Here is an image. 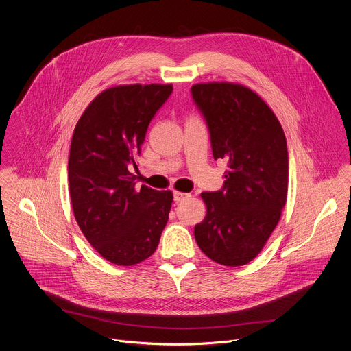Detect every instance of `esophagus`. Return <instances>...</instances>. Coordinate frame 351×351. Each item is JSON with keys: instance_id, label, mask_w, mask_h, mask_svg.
Instances as JSON below:
<instances>
[{"instance_id": "esophagus-1", "label": "esophagus", "mask_w": 351, "mask_h": 351, "mask_svg": "<svg viewBox=\"0 0 351 351\" xmlns=\"http://www.w3.org/2000/svg\"><path fill=\"white\" fill-rule=\"evenodd\" d=\"M188 197H191L189 193H184V192H178V191L174 192V202H177V203L182 202V200H185Z\"/></svg>"}]
</instances>
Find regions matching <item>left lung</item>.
<instances>
[{
	"mask_svg": "<svg viewBox=\"0 0 351 351\" xmlns=\"http://www.w3.org/2000/svg\"><path fill=\"white\" fill-rule=\"evenodd\" d=\"M191 92L206 119L214 159L228 162L222 189L200 195L207 214L195 226V239L214 262L241 266L261 252L285 206L287 140L273 111L251 89L208 82Z\"/></svg>",
	"mask_w": 351,
	"mask_h": 351,
	"instance_id": "8db88e82",
	"label": "left lung"
}]
</instances>
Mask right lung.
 <instances>
[{
    "label": "right lung",
    "instance_id": "add662e5",
    "mask_svg": "<svg viewBox=\"0 0 351 351\" xmlns=\"http://www.w3.org/2000/svg\"><path fill=\"white\" fill-rule=\"evenodd\" d=\"M171 92V84L106 89L73 134L69 186L74 215L86 240L115 265L149 258L169 219L173 193L138 188L130 169L138 170L148 125Z\"/></svg>",
    "mask_w": 351,
    "mask_h": 351
}]
</instances>
